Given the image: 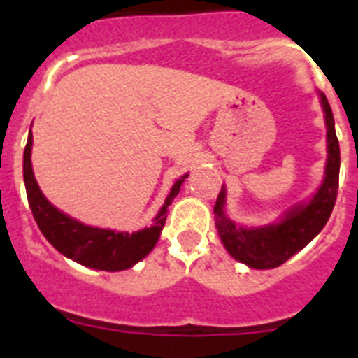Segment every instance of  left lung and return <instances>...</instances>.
Instances as JSON below:
<instances>
[{
    "mask_svg": "<svg viewBox=\"0 0 358 358\" xmlns=\"http://www.w3.org/2000/svg\"><path fill=\"white\" fill-rule=\"evenodd\" d=\"M319 100L327 125V163L321 185L314 194L305 201L292 204L274 222L264 226H242L227 215V192L222 185L213 210L215 226L226 251L240 264L260 271L280 267L296 252L306 248L327 226L339 188L341 150L330 103L322 93H319Z\"/></svg>",
    "mask_w": 358,
    "mask_h": 358,
    "instance_id": "1",
    "label": "left lung"
}]
</instances>
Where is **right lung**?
Masks as SVG:
<instances>
[{"label":"right lung","mask_w":358,"mask_h":358,"mask_svg":"<svg viewBox=\"0 0 358 358\" xmlns=\"http://www.w3.org/2000/svg\"><path fill=\"white\" fill-rule=\"evenodd\" d=\"M31 145H34V138H31L30 131L23 154V179L28 204H30L31 213H34V218H36L44 238L48 240L61 255L84 265V267L118 273V271H127V268L134 267L156 248L164 220H166L169 206L172 204L173 197H177L179 194L188 173L173 181L169 195L164 199V204L154 217L150 227H143V229L132 231V233L93 227L69 217L68 213L53 206L52 202L44 197L36 181V176H34V169H31Z\"/></svg>","instance_id":"obj_1"}]
</instances>
